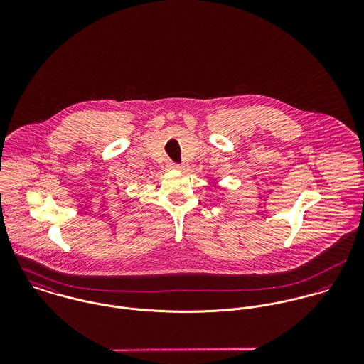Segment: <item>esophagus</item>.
<instances>
[{"label":"esophagus","mask_w":364,"mask_h":364,"mask_svg":"<svg viewBox=\"0 0 364 364\" xmlns=\"http://www.w3.org/2000/svg\"><path fill=\"white\" fill-rule=\"evenodd\" d=\"M172 168H175V169H182V165H179V164H175V162H172Z\"/></svg>","instance_id":"esophagus-1"}]
</instances>
